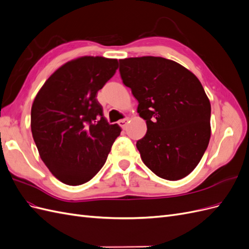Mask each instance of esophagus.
Listing matches in <instances>:
<instances>
[{
  "mask_svg": "<svg viewBox=\"0 0 249 249\" xmlns=\"http://www.w3.org/2000/svg\"><path fill=\"white\" fill-rule=\"evenodd\" d=\"M130 123V119L129 118H124V119H122V120H119L118 122V124L123 127V129H125L126 127V125H127V124Z\"/></svg>",
  "mask_w": 249,
  "mask_h": 249,
  "instance_id": "1",
  "label": "esophagus"
}]
</instances>
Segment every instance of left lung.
I'll return each instance as SVG.
<instances>
[{"label":"left lung","mask_w":249,"mask_h":249,"mask_svg":"<svg viewBox=\"0 0 249 249\" xmlns=\"http://www.w3.org/2000/svg\"><path fill=\"white\" fill-rule=\"evenodd\" d=\"M124 84L138 101L146 122L136 146L155 175L178 180L201 160L211 137V104L193 72L176 61L143 56L119 60Z\"/></svg>","instance_id":"left-lung-1"}]
</instances>
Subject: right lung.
I'll use <instances>...</instances> for the list:
<instances>
[{
  "label": "right lung",
  "instance_id": "1",
  "mask_svg": "<svg viewBox=\"0 0 249 249\" xmlns=\"http://www.w3.org/2000/svg\"><path fill=\"white\" fill-rule=\"evenodd\" d=\"M117 69V59L79 57L60 66L35 96L33 139L43 163L63 184L91 179L122 132L117 124H108L96 100Z\"/></svg>",
  "mask_w": 249,
  "mask_h": 249
}]
</instances>
